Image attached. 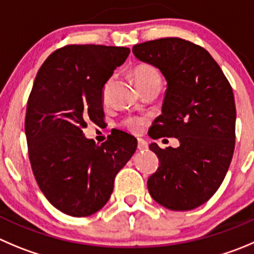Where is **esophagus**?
<instances>
[{
	"label": "esophagus",
	"mask_w": 254,
	"mask_h": 254,
	"mask_svg": "<svg viewBox=\"0 0 254 254\" xmlns=\"http://www.w3.org/2000/svg\"><path fill=\"white\" fill-rule=\"evenodd\" d=\"M137 147H138L139 151H147V149H148V143H147L144 139L139 138L138 139V146H137Z\"/></svg>",
	"instance_id": "esophagus-1"
}]
</instances>
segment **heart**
I'll use <instances>...</instances> for the list:
<instances>
[{"instance_id":"b5f03b06","label":"heart","mask_w":254,"mask_h":254,"mask_svg":"<svg viewBox=\"0 0 254 254\" xmlns=\"http://www.w3.org/2000/svg\"><path fill=\"white\" fill-rule=\"evenodd\" d=\"M132 76H133L134 82H136L138 89L144 88V87L152 86V84H161L162 78L159 72L157 71L156 67L148 64H139L132 71ZM108 87H110V82L105 84L103 87V98L107 97ZM126 128L129 129L132 132H139L143 126V120L141 118H128L125 121Z\"/></svg>"}]
</instances>
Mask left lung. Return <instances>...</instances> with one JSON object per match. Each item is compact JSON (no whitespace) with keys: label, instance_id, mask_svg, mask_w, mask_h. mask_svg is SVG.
Returning <instances> with one entry per match:
<instances>
[{"label":"left lung","instance_id":"8db88e82","mask_svg":"<svg viewBox=\"0 0 254 254\" xmlns=\"http://www.w3.org/2000/svg\"><path fill=\"white\" fill-rule=\"evenodd\" d=\"M139 61L167 81L162 115L152 138L175 137L177 148L149 149L159 166L147 181L149 194L171 211H190L207 202L223 182L236 139L233 91L213 57L201 46L177 37L133 46Z\"/></svg>","mask_w":254,"mask_h":254}]
</instances>
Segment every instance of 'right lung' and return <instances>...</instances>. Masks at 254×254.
I'll use <instances>...</instances> for the list:
<instances>
[{"mask_svg":"<svg viewBox=\"0 0 254 254\" xmlns=\"http://www.w3.org/2000/svg\"><path fill=\"white\" fill-rule=\"evenodd\" d=\"M129 48L101 45L62 47L43 62L27 102L25 131L31 167L52 206L87 217L110 199L115 177L137 148L116 129L106 142L86 138L87 122H103V87Z\"/></svg>","mask_w":254,"mask_h":254,"instance_id":"obj_1","label":"right lung"}]
</instances>
